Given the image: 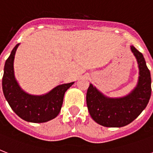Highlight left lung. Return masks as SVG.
Returning <instances> with one entry per match:
<instances>
[{
	"label": "left lung",
	"instance_id": "obj_1",
	"mask_svg": "<svg viewBox=\"0 0 153 153\" xmlns=\"http://www.w3.org/2000/svg\"><path fill=\"white\" fill-rule=\"evenodd\" d=\"M139 67V81L135 90L121 98H108L91 84L86 93V105L91 117L105 127H122L137 117L147 106L151 97V74L145 58L131 46Z\"/></svg>",
	"mask_w": 153,
	"mask_h": 153
}]
</instances>
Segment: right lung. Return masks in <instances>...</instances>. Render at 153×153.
Instances as JSON below:
<instances>
[{
  "label": "right lung",
  "mask_w": 153,
  "mask_h": 153,
  "mask_svg": "<svg viewBox=\"0 0 153 153\" xmlns=\"http://www.w3.org/2000/svg\"><path fill=\"white\" fill-rule=\"evenodd\" d=\"M19 44L13 49L4 68L2 89L4 95L13 111L26 121L42 123L52 120L59 114L65 92L74 82L56 86L43 96L27 94L20 88L14 78L13 61Z\"/></svg>",
  "instance_id": "right-lung-1"
}]
</instances>
